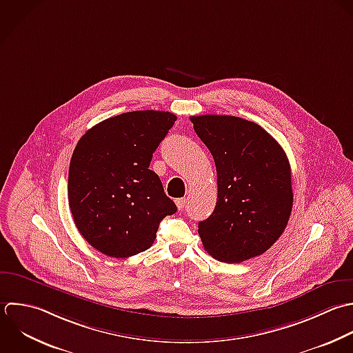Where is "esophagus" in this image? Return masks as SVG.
Masks as SVG:
<instances>
[{
	"instance_id": "esophagus-1",
	"label": "esophagus",
	"mask_w": 353,
	"mask_h": 353,
	"mask_svg": "<svg viewBox=\"0 0 353 353\" xmlns=\"http://www.w3.org/2000/svg\"><path fill=\"white\" fill-rule=\"evenodd\" d=\"M185 203H187V199L185 198H180V199H176V206L179 210H183L185 208Z\"/></svg>"
}]
</instances>
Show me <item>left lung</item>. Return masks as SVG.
<instances>
[{
    "label": "left lung",
    "instance_id": "left-lung-1",
    "mask_svg": "<svg viewBox=\"0 0 353 353\" xmlns=\"http://www.w3.org/2000/svg\"><path fill=\"white\" fill-rule=\"evenodd\" d=\"M191 122L217 170L216 208L198 225L205 250L231 264L263 254L281 238L292 214L286 152L265 129L239 117L199 115Z\"/></svg>",
    "mask_w": 353,
    "mask_h": 353
}]
</instances>
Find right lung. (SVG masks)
<instances>
[{
  "instance_id": "1",
  "label": "right lung",
  "mask_w": 353,
  "mask_h": 353,
  "mask_svg": "<svg viewBox=\"0 0 353 353\" xmlns=\"http://www.w3.org/2000/svg\"><path fill=\"white\" fill-rule=\"evenodd\" d=\"M168 111H130L90 128L77 143L68 170V205L85 241L126 259L150 249L159 223L177 208L150 168L174 125Z\"/></svg>"
}]
</instances>
